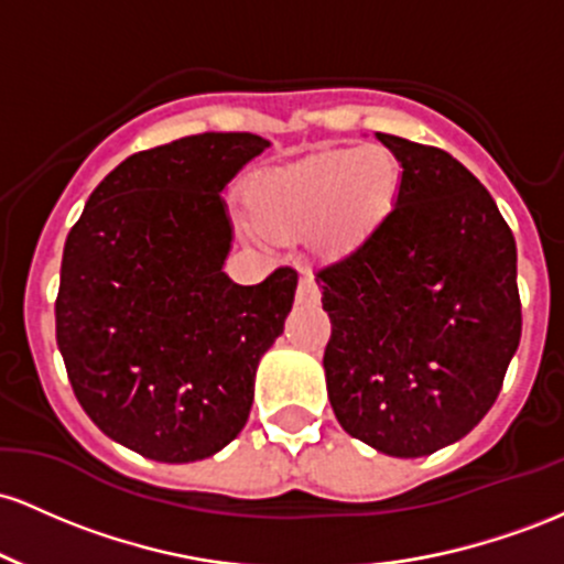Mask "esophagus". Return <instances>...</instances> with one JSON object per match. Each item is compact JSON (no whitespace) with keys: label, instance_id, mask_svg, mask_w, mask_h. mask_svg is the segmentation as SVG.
<instances>
[{"label":"esophagus","instance_id":"obj_1","mask_svg":"<svg viewBox=\"0 0 564 564\" xmlns=\"http://www.w3.org/2000/svg\"><path fill=\"white\" fill-rule=\"evenodd\" d=\"M295 301L306 303V306H314L319 303V288H316L314 276L312 274H303L299 282V293H295Z\"/></svg>","mask_w":564,"mask_h":564}]
</instances>
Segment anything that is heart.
<instances>
[{"label":"heart","mask_w":564,"mask_h":564,"mask_svg":"<svg viewBox=\"0 0 564 564\" xmlns=\"http://www.w3.org/2000/svg\"><path fill=\"white\" fill-rule=\"evenodd\" d=\"M400 167L381 145L322 151L263 170L248 188L256 224L269 234H306L327 250L365 242L394 210Z\"/></svg>","instance_id":"1"}]
</instances>
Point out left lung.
Here are the masks:
<instances>
[{"label": "left lung", "mask_w": 564, "mask_h": 564, "mask_svg": "<svg viewBox=\"0 0 564 564\" xmlns=\"http://www.w3.org/2000/svg\"><path fill=\"white\" fill-rule=\"evenodd\" d=\"M402 164L394 210L316 269L325 381L346 434L432 455L485 419L522 335L517 245L490 192L447 151L376 132Z\"/></svg>", "instance_id": "1"}]
</instances>
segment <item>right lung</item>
Returning <instances> with one entry per match:
<instances>
[{"mask_svg":"<svg viewBox=\"0 0 564 564\" xmlns=\"http://www.w3.org/2000/svg\"><path fill=\"white\" fill-rule=\"evenodd\" d=\"M269 145L205 132L138 151L68 231L55 301L68 381L95 426L143 458H210L248 423L299 274L284 265L250 288L226 274L234 229L220 194Z\"/></svg>","mask_w":564,"mask_h":564,"instance_id":"add662e5","label":"right lung"}]
</instances>
